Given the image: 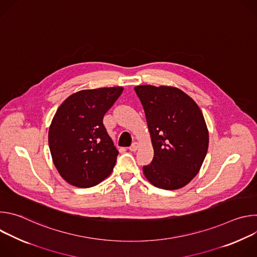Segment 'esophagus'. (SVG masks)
I'll return each instance as SVG.
<instances>
[{"label":"esophagus","instance_id":"esophagus-1","mask_svg":"<svg viewBox=\"0 0 257 257\" xmlns=\"http://www.w3.org/2000/svg\"><path fill=\"white\" fill-rule=\"evenodd\" d=\"M138 150V143L137 142H133L131 144V146L129 148V151L130 152H136Z\"/></svg>","mask_w":257,"mask_h":257}]
</instances>
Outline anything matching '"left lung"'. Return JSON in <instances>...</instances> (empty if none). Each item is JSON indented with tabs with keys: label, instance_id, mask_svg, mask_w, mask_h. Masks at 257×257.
I'll list each match as a JSON object with an SVG mask.
<instances>
[{
	"label": "left lung",
	"instance_id": "left-lung-1",
	"mask_svg": "<svg viewBox=\"0 0 257 257\" xmlns=\"http://www.w3.org/2000/svg\"><path fill=\"white\" fill-rule=\"evenodd\" d=\"M148 122L155 156L143 173L158 188L184 187L198 174L208 149V130L197 103L173 86L134 87Z\"/></svg>",
	"mask_w": 257,
	"mask_h": 257
}]
</instances>
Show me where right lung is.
<instances>
[{
  "instance_id": "add662e5",
  "label": "right lung",
  "mask_w": 257,
  "mask_h": 257,
  "mask_svg": "<svg viewBox=\"0 0 257 257\" xmlns=\"http://www.w3.org/2000/svg\"><path fill=\"white\" fill-rule=\"evenodd\" d=\"M123 87L84 89L58 107L49 129V146L61 177L79 188L97 185L109 176L119 152L102 119Z\"/></svg>"
}]
</instances>
